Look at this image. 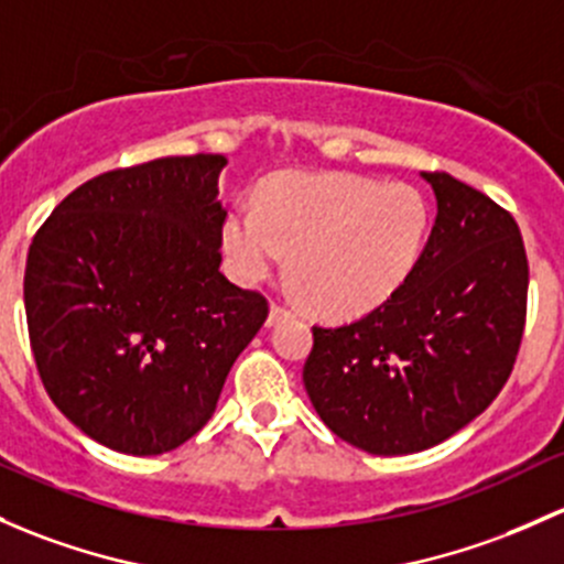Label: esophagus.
Returning <instances> with one entry per match:
<instances>
[{
  "label": "esophagus",
  "mask_w": 564,
  "mask_h": 564,
  "mask_svg": "<svg viewBox=\"0 0 564 564\" xmlns=\"http://www.w3.org/2000/svg\"><path fill=\"white\" fill-rule=\"evenodd\" d=\"M286 318H292V311H286L283 305H275V302H272L270 316H267V327H275V324L286 322Z\"/></svg>",
  "instance_id": "esophagus-1"
}]
</instances>
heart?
<instances>
[{
  "label": "heart",
  "mask_w": 564,
  "mask_h": 564,
  "mask_svg": "<svg viewBox=\"0 0 564 564\" xmlns=\"http://www.w3.org/2000/svg\"><path fill=\"white\" fill-rule=\"evenodd\" d=\"M430 207L408 183L351 173H281L259 205L240 203L224 218V257L237 281L259 283L292 251L297 292L329 318L376 311L416 270Z\"/></svg>",
  "instance_id": "1"
}]
</instances>
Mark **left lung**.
<instances>
[{
  "mask_svg": "<svg viewBox=\"0 0 564 564\" xmlns=\"http://www.w3.org/2000/svg\"><path fill=\"white\" fill-rule=\"evenodd\" d=\"M435 227L400 292L365 318L313 327L302 370L322 422L367 454L437 446L491 405L517 361L527 253L508 210L448 173H422Z\"/></svg>",
  "mask_w": 564,
  "mask_h": 564,
  "instance_id": "1",
  "label": "left lung"
}]
</instances>
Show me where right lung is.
<instances>
[{"label": "right lung", "instance_id": "obj_1", "mask_svg": "<svg viewBox=\"0 0 564 564\" xmlns=\"http://www.w3.org/2000/svg\"><path fill=\"white\" fill-rule=\"evenodd\" d=\"M221 153L110 170L56 205L29 246L23 302L53 405L112 452L197 435L267 300L218 272Z\"/></svg>", "mask_w": 564, "mask_h": 564}]
</instances>
